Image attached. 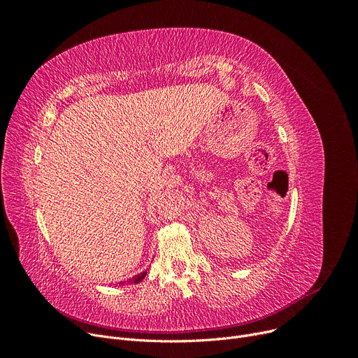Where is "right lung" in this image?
Masks as SVG:
<instances>
[{"label": "right lung", "instance_id": "obj_1", "mask_svg": "<svg viewBox=\"0 0 358 358\" xmlns=\"http://www.w3.org/2000/svg\"><path fill=\"white\" fill-rule=\"evenodd\" d=\"M145 275H146V271H142V273H139V274H136V275H134V277H130V278H127L124 283H127V285H138V283H141V281L145 278Z\"/></svg>", "mask_w": 358, "mask_h": 358}]
</instances>
